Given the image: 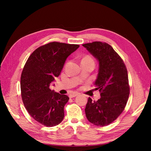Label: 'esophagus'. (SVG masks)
<instances>
[{
    "label": "esophagus",
    "instance_id": "34e87169",
    "mask_svg": "<svg viewBox=\"0 0 151 151\" xmlns=\"http://www.w3.org/2000/svg\"><path fill=\"white\" fill-rule=\"evenodd\" d=\"M78 95H80L79 93H78V92H73V93H70L69 95V97L70 98L75 97H76V96H78Z\"/></svg>",
    "mask_w": 151,
    "mask_h": 151
}]
</instances>
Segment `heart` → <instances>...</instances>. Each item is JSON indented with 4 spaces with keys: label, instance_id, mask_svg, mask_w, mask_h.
<instances>
[{
    "label": "heart",
    "instance_id": "1",
    "mask_svg": "<svg viewBox=\"0 0 151 151\" xmlns=\"http://www.w3.org/2000/svg\"><path fill=\"white\" fill-rule=\"evenodd\" d=\"M82 60H89V61H93V58L91 56H89V55L86 56ZM93 62H94V61H93Z\"/></svg>",
    "mask_w": 151,
    "mask_h": 151
}]
</instances>
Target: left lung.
I'll return each instance as SVG.
<instances>
[{
	"mask_svg": "<svg viewBox=\"0 0 151 151\" xmlns=\"http://www.w3.org/2000/svg\"><path fill=\"white\" fill-rule=\"evenodd\" d=\"M99 62L95 90L101 98L89 97L85 108L88 120L96 126L110 124L123 112L129 99L130 87L127 70L123 60L106 43L95 41L82 45Z\"/></svg>",
	"mask_w": 151,
	"mask_h": 151,
	"instance_id": "1",
	"label": "left lung"
}]
</instances>
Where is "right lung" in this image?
Here are the masks:
<instances>
[{
    "label": "right lung",
    "instance_id": "add662e5",
    "mask_svg": "<svg viewBox=\"0 0 151 151\" xmlns=\"http://www.w3.org/2000/svg\"><path fill=\"white\" fill-rule=\"evenodd\" d=\"M79 47L51 42L35 50L25 63L21 77L22 100L31 117L44 126H56L64 117L69 98L49 86L60 75L67 57Z\"/></svg>",
    "mask_w": 151,
    "mask_h": 151
}]
</instances>
